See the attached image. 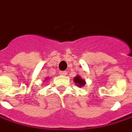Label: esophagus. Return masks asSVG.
<instances>
[{
    "mask_svg": "<svg viewBox=\"0 0 132 132\" xmlns=\"http://www.w3.org/2000/svg\"><path fill=\"white\" fill-rule=\"evenodd\" d=\"M67 73H68L67 71H60V72H59V74H60V75H63V76L67 75Z\"/></svg>",
    "mask_w": 132,
    "mask_h": 132,
    "instance_id": "34e87169",
    "label": "esophagus"
}]
</instances>
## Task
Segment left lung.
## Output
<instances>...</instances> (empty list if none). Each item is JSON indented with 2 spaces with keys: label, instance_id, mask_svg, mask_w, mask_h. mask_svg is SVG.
Returning <instances> with one entry per match:
<instances>
[{
  "label": "left lung",
  "instance_id": "obj_1",
  "mask_svg": "<svg viewBox=\"0 0 132 132\" xmlns=\"http://www.w3.org/2000/svg\"><path fill=\"white\" fill-rule=\"evenodd\" d=\"M73 81L77 84V86H79V87H82L86 84V81L83 80V79H82L81 77L79 76V75H77V77H75L73 78Z\"/></svg>",
  "mask_w": 132,
  "mask_h": 132
}]
</instances>
